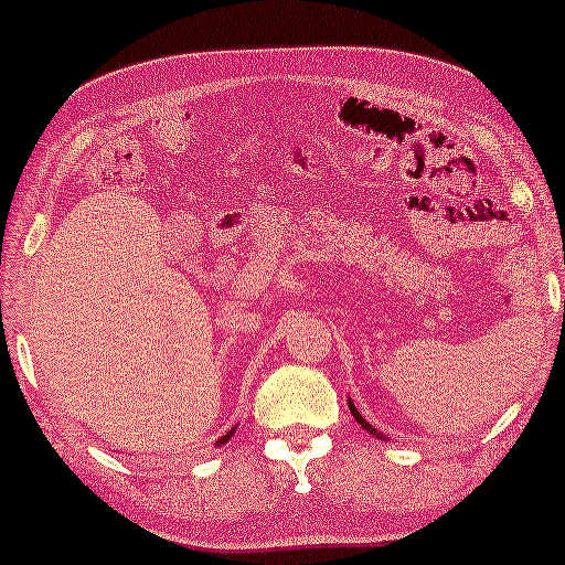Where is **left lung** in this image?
<instances>
[{"label": "left lung", "mask_w": 565, "mask_h": 565, "mask_svg": "<svg viewBox=\"0 0 565 565\" xmlns=\"http://www.w3.org/2000/svg\"><path fill=\"white\" fill-rule=\"evenodd\" d=\"M348 409H351V415L355 417V423H359V425L363 427V430H369L371 435H376V438H379V440H386V438H384V435H381V433L376 430V427H373V425H369V423H365V419H363V415H361V412H359V409H355V404H353L351 399H348Z\"/></svg>", "instance_id": "1"}]
</instances>
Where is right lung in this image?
Returning <instances> with one entry per match:
<instances>
[{
    "mask_svg": "<svg viewBox=\"0 0 565 565\" xmlns=\"http://www.w3.org/2000/svg\"><path fill=\"white\" fill-rule=\"evenodd\" d=\"M235 430H237V425L235 427H230V430L225 433V435H222V438L217 440V443H214V445H217V448H220V445H225L230 438H233V435H235Z\"/></svg>",
    "mask_w": 565,
    "mask_h": 565,
    "instance_id": "right-lung-1",
    "label": "right lung"
}]
</instances>
